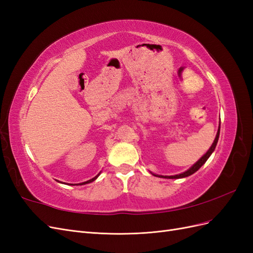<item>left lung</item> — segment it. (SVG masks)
Listing matches in <instances>:
<instances>
[{
    "label": "left lung",
    "mask_w": 253,
    "mask_h": 253,
    "mask_svg": "<svg viewBox=\"0 0 253 253\" xmlns=\"http://www.w3.org/2000/svg\"><path fill=\"white\" fill-rule=\"evenodd\" d=\"M219 128L220 127H218V131H217V134H216V137H215V139H214V141H213V143H212V145H211V148L208 150V152L206 153V154L198 160V162L195 164V165H193L192 167L190 168V169L188 170V171H186V172H183V173H181V174H178V175H174V176H160L159 175V177H163V178H171V179H173V178H183V177H187V176H190V175H192L193 173H195L198 169H200V168L207 162V159H208L209 157H210V155L212 154V152L215 150V147H216V144H217V141H218V137H219ZM155 176H158V175H155Z\"/></svg>",
    "instance_id": "left-lung-1"
}]
</instances>
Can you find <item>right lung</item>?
<instances>
[{
    "label": "right lung",
    "mask_w": 253,
    "mask_h": 253,
    "mask_svg": "<svg viewBox=\"0 0 253 253\" xmlns=\"http://www.w3.org/2000/svg\"><path fill=\"white\" fill-rule=\"evenodd\" d=\"M98 176H99V174L97 175V176H95V177L94 178H91V179H89V180H87V181H84V182H81V183H79V185H85V183H89V182H91V181H94L97 177H98Z\"/></svg>",
    "instance_id": "obj_1"
}]
</instances>
